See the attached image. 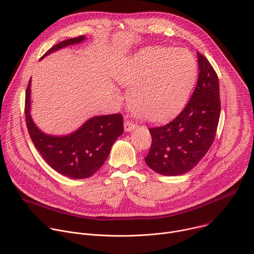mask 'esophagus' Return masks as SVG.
Here are the masks:
<instances>
[{
    "label": "esophagus",
    "instance_id": "esophagus-1",
    "mask_svg": "<svg viewBox=\"0 0 254 254\" xmlns=\"http://www.w3.org/2000/svg\"><path fill=\"white\" fill-rule=\"evenodd\" d=\"M136 127V125L130 121V120H126L125 121V130L126 131H130Z\"/></svg>",
    "mask_w": 254,
    "mask_h": 254
}]
</instances>
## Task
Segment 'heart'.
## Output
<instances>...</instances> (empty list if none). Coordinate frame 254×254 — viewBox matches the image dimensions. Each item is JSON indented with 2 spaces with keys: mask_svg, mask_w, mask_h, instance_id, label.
<instances>
[{
  "mask_svg": "<svg viewBox=\"0 0 254 254\" xmlns=\"http://www.w3.org/2000/svg\"><path fill=\"white\" fill-rule=\"evenodd\" d=\"M198 66L186 49L147 47L127 57L116 72L129 87L134 113L149 122L166 121L182 110L197 79Z\"/></svg>",
  "mask_w": 254,
  "mask_h": 254,
  "instance_id": "obj_1",
  "label": "heart"
}]
</instances>
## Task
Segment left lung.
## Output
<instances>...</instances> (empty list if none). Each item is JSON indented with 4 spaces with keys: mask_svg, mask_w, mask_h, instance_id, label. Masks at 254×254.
Returning a JSON list of instances; mask_svg holds the SVG:
<instances>
[{
    "mask_svg": "<svg viewBox=\"0 0 254 254\" xmlns=\"http://www.w3.org/2000/svg\"><path fill=\"white\" fill-rule=\"evenodd\" d=\"M199 76L195 90L181 114L163 127H150L152 146L144 158L156 173L178 176L189 172L207 154L220 118L218 76L199 52Z\"/></svg>",
    "mask_w": 254,
    "mask_h": 254,
    "instance_id": "obj_1",
    "label": "left lung"
}]
</instances>
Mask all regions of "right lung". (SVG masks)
<instances>
[{"instance_id": "obj_1", "label": "right lung", "mask_w": 254, "mask_h": 254, "mask_svg": "<svg viewBox=\"0 0 254 254\" xmlns=\"http://www.w3.org/2000/svg\"><path fill=\"white\" fill-rule=\"evenodd\" d=\"M85 36L64 40L50 48L42 57L69 45L84 41ZM31 78L25 98L26 125L34 146L56 172L71 179L92 176L105 162L117 138L124 132L121 114L93 117L78 129L66 135L44 133L34 124L31 111Z\"/></svg>"}]
</instances>
